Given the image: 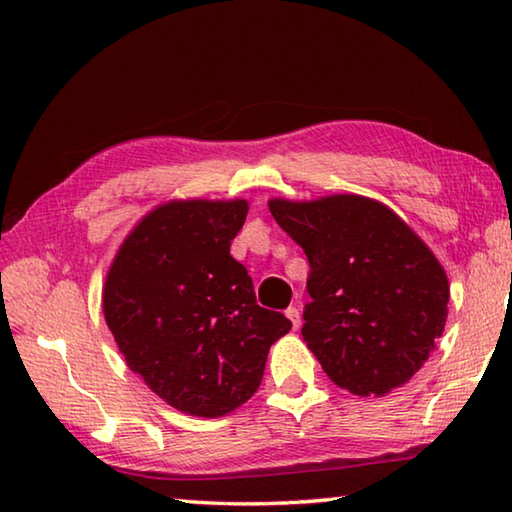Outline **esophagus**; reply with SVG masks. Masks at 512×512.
<instances>
[{
	"label": "esophagus",
	"mask_w": 512,
	"mask_h": 512,
	"mask_svg": "<svg viewBox=\"0 0 512 512\" xmlns=\"http://www.w3.org/2000/svg\"><path fill=\"white\" fill-rule=\"evenodd\" d=\"M287 318L291 320V327L293 329L300 327V311H298V307H289L287 309Z\"/></svg>",
	"instance_id": "1"
}]
</instances>
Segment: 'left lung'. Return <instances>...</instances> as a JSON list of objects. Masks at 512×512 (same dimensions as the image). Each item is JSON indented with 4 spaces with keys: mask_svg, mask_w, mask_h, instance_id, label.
<instances>
[{
    "mask_svg": "<svg viewBox=\"0 0 512 512\" xmlns=\"http://www.w3.org/2000/svg\"><path fill=\"white\" fill-rule=\"evenodd\" d=\"M309 259L307 348L336 386L384 397L443 336L449 282L429 246L391 207L359 194L268 201Z\"/></svg>",
    "mask_w": 512,
    "mask_h": 512,
    "instance_id": "1",
    "label": "left lung"
}]
</instances>
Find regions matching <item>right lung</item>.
<instances>
[{
  "mask_svg": "<svg viewBox=\"0 0 512 512\" xmlns=\"http://www.w3.org/2000/svg\"><path fill=\"white\" fill-rule=\"evenodd\" d=\"M248 201L162 203L119 246L103 284V316L126 366L173 409L221 418L262 384L271 345L291 320L257 305L230 255Z\"/></svg>",
  "mask_w": 512,
  "mask_h": 512,
  "instance_id": "add662e5",
  "label": "right lung"
}]
</instances>
